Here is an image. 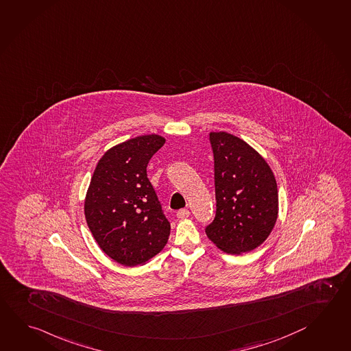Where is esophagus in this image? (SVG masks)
<instances>
[{
  "label": "esophagus",
  "instance_id": "1",
  "mask_svg": "<svg viewBox=\"0 0 351 351\" xmlns=\"http://www.w3.org/2000/svg\"><path fill=\"white\" fill-rule=\"evenodd\" d=\"M189 210L188 209H180V210H178V213H177V217H178V219H180V220H184V219H186V217H189Z\"/></svg>",
  "mask_w": 351,
  "mask_h": 351
}]
</instances>
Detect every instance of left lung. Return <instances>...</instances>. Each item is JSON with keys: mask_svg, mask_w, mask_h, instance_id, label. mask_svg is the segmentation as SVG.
I'll list each match as a JSON object with an SVG mask.
<instances>
[{"mask_svg": "<svg viewBox=\"0 0 351 351\" xmlns=\"http://www.w3.org/2000/svg\"><path fill=\"white\" fill-rule=\"evenodd\" d=\"M214 154L217 214L205 232L226 254L258 247L278 217L274 172L260 153L228 132L209 134Z\"/></svg>", "mask_w": 351, "mask_h": 351, "instance_id": "8db88e82", "label": "left lung"}]
</instances>
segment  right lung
<instances>
[{
  "label": "right lung",
  "mask_w": 351,
  "mask_h": 351,
  "mask_svg": "<svg viewBox=\"0 0 351 351\" xmlns=\"http://www.w3.org/2000/svg\"><path fill=\"white\" fill-rule=\"evenodd\" d=\"M145 134L111 147L90 180L85 219L100 249L123 266H138L166 246L171 223L147 178V165L165 145Z\"/></svg>",
  "instance_id": "1"
}]
</instances>
